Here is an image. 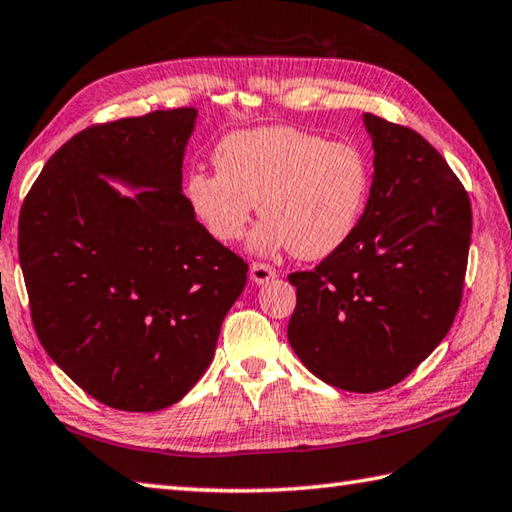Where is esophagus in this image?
<instances>
[{"mask_svg": "<svg viewBox=\"0 0 512 512\" xmlns=\"http://www.w3.org/2000/svg\"><path fill=\"white\" fill-rule=\"evenodd\" d=\"M277 277V270L268 264L262 262H253L250 264V279H253L255 284H268L270 279Z\"/></svg>", "mask_w": 512, "mask_h": 512, "instance_id": "obj_1", "label": "esophagus"}]
</instances>
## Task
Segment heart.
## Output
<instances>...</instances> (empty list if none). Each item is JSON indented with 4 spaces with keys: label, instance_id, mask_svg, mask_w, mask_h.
Listing matches in <instances>:
<instances>
[{
    "label": "heart",
    "instance_id": "obj_1",
    "mask_svg": "<svg viewBox=\"0 0 512 512\" xmlns=\"http://www.w3.org/2000/svg\"><path fill=\"white\" fill-rule=\"evenodd\" d=\"M215 168L186 177V202L217 242L246 235L259 202L266 219L250 244L257 253L288 248L299 259H322L355 233L370 195V164L350 142L295 126L228 135L215 148Z\"/></svg>",
    "mask_w": 512,
    "mask_h": 512
}]
</instances>
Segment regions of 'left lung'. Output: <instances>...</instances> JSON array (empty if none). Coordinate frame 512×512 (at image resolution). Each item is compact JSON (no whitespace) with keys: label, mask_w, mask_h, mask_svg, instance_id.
Wrapping results in <instances>:
<instances>
[{"label":"left lung","mask_w":512,"mask_h":512,"mask_svg":"<svg viewBox=\"0 0 512 512\" xmlns=\"http://www.w3.org/2000/svg\"><path fill=\"white\" fill-rule=\"evenodd\" d=\"M364 122L375 148L364 215L322 264L288 275L290 346L310 373L350 393L399 384L446 337L473 233L466 188L437 148L373 113Z\"/></svg>","instance_id":"left-lung-1"}]
</instances>
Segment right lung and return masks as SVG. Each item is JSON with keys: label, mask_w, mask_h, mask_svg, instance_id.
<instances>
[{"label": "right lung", "mask_w": 512, "mask_h": 512, "mask_svg": "<svg viewBox=\"0 0 512 512\" xmlns=\"http://www.w3.org/2000/svg\"><path fill=\"white\" fill-rule=\"evenodd\" d=\"M195 108L93 124L55 150L19 210V264L50 359L110 408L179 402L213 362L248 264L182 193ZM139 187L115 194L101 177Z\"/></svg>", "instance_id": "obj_1"}]
</instances>
